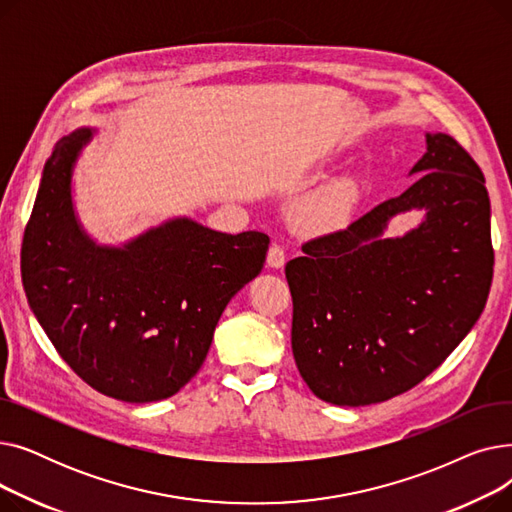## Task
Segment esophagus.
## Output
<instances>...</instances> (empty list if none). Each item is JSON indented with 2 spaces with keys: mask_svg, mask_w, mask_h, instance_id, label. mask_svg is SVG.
<instances>
[{
  "mask_svg": "<svg viewBox=\"0 0 512 512\" xmlns=\"http://www.w3.org/2000/svg\"><path fill=\"white\" fill-rule=\"evenodd\" d=\"M284 261H286L284 249L278 247V245H272L270 251H267V259H265L267 267H272V270H280V267L284 265Z\"/></svg>",
  "mask_w": 512,
  "mask_h": 512,
  "instance_id": "obj_1",
  "label": "esophagus"
}]
</instances>
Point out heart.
Instances as JSON below:
<instances>
[{
  "instance_id": "1",
  "label": "heart",
  "mask_w": 512,
  "mask_h": 512,
  "mask_svg": "<svg viewBox=\"0 0 512 512\" xmlns=\"http://www.w3.org/2000/svg\"><path fill=\"white\" fill-rule=\"evenodd\" d=\"M357 199L359 193L353 182H338L301 209V226L309 232L336 230L351 220Z\"/></svg>"
}]
</instances>
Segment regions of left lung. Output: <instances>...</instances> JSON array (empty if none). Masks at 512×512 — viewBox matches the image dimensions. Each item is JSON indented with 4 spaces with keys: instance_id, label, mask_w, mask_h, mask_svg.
I'll use <instances>...</instances> for the list:
<instances>
[{
    "instance_id": "left-lung-1",
    "label": "left lung",
    "mask_w": 512,
    "mask_h": 512,
    "mask_svg": "<svg viewBox=\"0 0 512 512\" xmlns=\"http://www.w3.org/2000/svg\"><path fill=\"white\" fill-rule=\"evenodd\" d=\"M419 180L286 263L292 355L311 392L338 407L402 394L442 365L486 307L494 249L479 166L444 132H425ZM424 220L386 239L392 217Z\"/></svg>"
}]
</instances>
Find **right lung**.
I'll return each mask as SVG.
<instances>
[{"label": "right lung", "instance_id": "right-lung-1", "mask_svg": "<svg viewBox=\"0 0 512 512\" xmlns=\"http://www.w3.org/2000/svg\"><path fill=\"white\" fill-rule=\"evenodd\" d=\"M95 128L58 143L26 224L20 270L29 305L60 357L124 402L174 396L201 369L234 294L259 276L270 238L172 218L120 247L78 222L72 174Z\"/></svg>", "mask_w": 512, "mask_h": 512}]
</instances>
